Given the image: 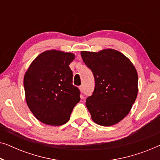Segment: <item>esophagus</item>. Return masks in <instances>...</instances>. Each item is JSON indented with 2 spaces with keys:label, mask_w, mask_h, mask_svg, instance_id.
<instances>
[{
  "label": "esophagus",
  "mask_w": 160,
  "mask_h": 160,
  "mask_svg": "<svg viewBox=\"0 0 160 160\" xmlns=\"http://www.w3.org/2000/svg\"><path fill=\"white\" fill-rule=\"evenodd\" d=\"M79 89H80L81 92L84 93V87H83V86H80L79 87Z\"/></svg>",
  "instance_id": "34e87169"
}]
</instances>
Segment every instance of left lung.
<instances>
[{"instance_id":"left-lung-1","label":"left lung","mask_w":160,"mask_h":160,"mask_svg":"<svg viewBox=\"0 0 160 160\" xmlns=\"http://www.w3.org/2000/svg\"><path fill=\"white\" fill-rule=\"evenodd\" d=\"M83 61L92 72L95 89L86 100L92 119L111 126L130 112L138 95V73L121 52L111 49L98 52L82 51Z\"/></svg>"}]
</instances>
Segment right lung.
Here are the masks:
<instances>
[{"mask_svg": "<svg viewBox=\"0 0 160 160\" xmlns=\"http://www.w3.org/2000/svg\"><path fill=\"white\" fill-rule=\"evenodd\" d=\"M72 53L49 50L39 54L24 77L26 102L39 121L49 125H62L70 119L80 100V90L73 84L69 65Z\"/></svg>", "mask_w": 160, "mask_h": 160, "instance_id": "add662e5", "label": "right lung"}]
</instances>
